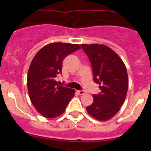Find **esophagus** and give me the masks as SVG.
<instances>
[{
	"label": "esophagus",
	"instance_id": "obj_1",
	"mask_svg": "<svg viewBox=\"0 0 151 151\" xmlns=\"http://www.w3.org/2000/svg\"><path fill=\"white\" fill-rule=\"evenodd\" d=\"M77 93H78L79 95H80V96L84 95V94L85 93V91H77Z\"/></svg>",
	"mask_w": 151,
	"mask_h": 151
}]
</instances>
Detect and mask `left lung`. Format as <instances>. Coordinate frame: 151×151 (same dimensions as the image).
Wrapping results in <instances>:
<instances>
[{"label": "left lung", "mask_w": 151, "mask_h": 151, "mask_svg": "<svg viewBox=\"0 0 151 151\" xmlns=\"http://www.w3.org/2000/svg\"><path fill=\"white\" fill-rule=\"evenodd\" d=\"M93 68V80L101 93L93 95V102L86 108L90 115L100 121L115 116L127 94L129 78L122 59L111 48L100 44L81 45Z\"/></svg>", "instance_id": "obj_1"}]
</instances>
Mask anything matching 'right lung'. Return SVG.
<instances>
[{"mask_svg": "<svg viewBox=\"0 0 151 151\" xmlns=\"http://www.w3.org/2000/svg\"><path fill=\"white\" fill-rule=\"evenodd\" d=\"M80 48L77 44L55 42L42 47L32 60L27 76L29 97L45 118L61 115L74 96L75 90L60 86L55 78L61 73L63 59Z\"/></svg>", "mask_w": 151, "mask_h": 151, "instance_id": "add662e5", "label": "right lung"}]
</instances>
